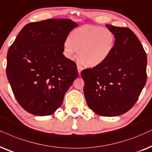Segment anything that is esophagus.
Returning <instances> with one entry per match:
<instances>
[{
  "label": "esophagus",
  "mask_w": 152,
  "mask_h": 152,
  "mask_svg": "<svg viewBox=\"0 0 152 152\" xmlns=\"http://www.w3.org/2000/svg\"><path fill=\"white\" fill-rule=\"evenodd\" d=\"M77 69H78V74H80V72H81V71L83 70V67L80 66V64H77Z\"/></svg>",
  "instance_id": "esophagus-1"
}]
</instances>
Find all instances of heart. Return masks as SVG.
Returning <instances> with one entry per match:
<instances>
[{
	"label": "heart",
	"mask_w": 152,
	"mask_h": 152,
	"mask_svg": "<svg viewBox=\"0 0 152 152\" xmlns=\"http://www.w3.org/2000/svg\"><path fill=\"white\" fill-rule=\"evenodd\" d=\"M115 45L112 31L101 26L84 25L71 32L64 43V53L73 59L78 51V58L88 67H95L104 62Z\"/></svg>",
	"instance_id": "heart-1"
}]
</instances>
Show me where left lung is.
<instances>
[{
    "label": "left lung",
    "mask_w": 152,
    "mask_h": 152,
    "mask_svg": "<svg viewBox=\"0 0 152 152\" xmlns=\"http://www.w3.org/2000/svg\"><path fill=\"white\" fill-rule=\"evenodd\" d=\"M115 36L110 55L98 66L81 72L88 107L102 116L129 111L147 81V58L143 46L130 28L107 24Z\"/></svg>",
    "instance_id": "1"
}]
</instances>
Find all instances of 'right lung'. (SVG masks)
<instances>
[{"label":"right lung","instance_id":"add662e5","mask_svg":"<svg viewBox=\"0 0 152 152\" xmlns=\"http://www.w3.org/2000/svg\"><path fill=\"white\" fill-rule=\"evenodd\" d=\"M69 19H50L23 27L9 48L6 74L17 101L36 116L53 114L78 77L76 64L63 55Z\"/></svg>","mask_w":152,"mask_h":152}]
</instances>
